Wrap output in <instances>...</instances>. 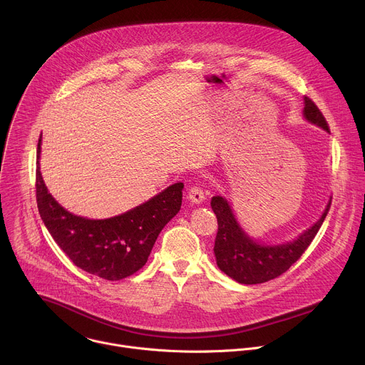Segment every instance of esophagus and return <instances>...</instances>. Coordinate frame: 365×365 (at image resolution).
Here are the masks:
<instances>
[{
  "instance_id": "1",
  "label": "esophagus",
  "mask_w": 365,
  "mask_h": 365,
  "mask_svg": "<svg viewBox=\"0 0 365 365\" xmlns=\"http://www.w3.org/2000/svg\"><path fill=\"white\" fill-rule=\"evenodd\" d=\"M187 199L193 203H200L205 200V192L202 190L200 186L197 185H193L189 187V192H187Z\"/></svg>"
}]
</instances>
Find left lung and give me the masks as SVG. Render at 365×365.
<instances>
[{
	"label": "left lung",
	"mask_w": 365,
	"mask_h": 365,
	"mask_svg": "<svg viewBox=\"0 0 365 365\" xmlns=\"http://www.w3.org/2000/svg\"><path fill=\"white\" fill-rule=\"evenodd\" d=\"M303 114L310 123L329 131L324 114L309 96H304ZM211 206L218 220V232L214 247L218 267L238 283L258 284L282 276L297 262L324 224L329 212L331 200L321 220L314 227L304 231L293 242L273 247L252 241L238 225L224 197L214 196Z\"/></svg>",
	"instance_id": "1"
}]
</instances>
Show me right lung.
I'll list each match as a JSON object with an SVG mask.
<instances>
[{"mask_svg": "<svg viewBox=\"0 0 365 365\" xmlns=\"http://www.w3.org/2000/svg\"><path fill=\"white\" fill-rule=\"evenodd\" d=\"M182 189L183 183H175L123 215L86 220L63 210L47 192L38 163L36 170L37 207L50 235L75 266L111 282L134 274L147 263L160 231L180 210Z\"/></svg>", "mask_w": 365, "mask_h": 365, "instance_id": "obj_1", "label": "right lung"}]
</instances>
